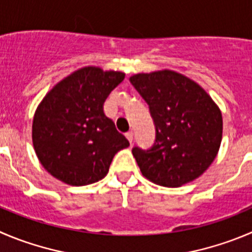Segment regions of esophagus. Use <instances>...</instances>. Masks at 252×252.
<instances>
[{
    "label": "esophagus",
    "mask_w": 252,
    "mask_h": 252,
    "mask_svg": "<svg viewBox=\"0 0 252 252\" xmlns=\"http://www.w3.org/2000/svg\"><path fill=\"white\" fill-rule=\"evenodd\" d=\"M126 137H127V140L130 141V143H132V141H133V132H132V131H128V132L126 133Z\"/></svg>",
    "instance_id": "1"
}]
</instances>
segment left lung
Instances as JSON below:
<instances>
[{
  "mask_svg": "<svg viewBox=\"0 0 252 252\" xmlns=\"http://www.w3.org/2000/svg\"><path fill=\"white\" fill-rule=\"evenodd\" d=\"M131 84L150 106L156 140L132 148L141 173L155 184L178 188L202 176L219 152L222 116L204 89L177 71L135 74Z\"/></svg>",
  "mask_w": 252,
  "mask_h": 252,
  "instance_id": "8db88e82",
  "label": "left lung"
}]
</instances>
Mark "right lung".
<instances>
[{
  "instance_id": "1",
  "label": "right lung",
  "mask_w": 252,
  "mask_h": 252,
  "mask_svg": "<svg viewBox=\"0 0 252 252\" xmlns=\"http://www.w3.org/2000/svg\"><path fill=\"white\" fill-rule=\"evenodd\" d=\"M125 73L84 66L53 86L34 112L32 141L40 164L70 186L95 183L130 142L105 115L104 102Z\"/></svg>"
}]
</instances>
